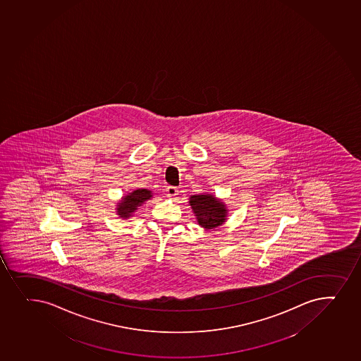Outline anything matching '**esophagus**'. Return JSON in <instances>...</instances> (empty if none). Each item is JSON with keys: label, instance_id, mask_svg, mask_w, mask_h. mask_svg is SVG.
<instances>
[{"label": "esophagus", "instance_id": "34e87169", "mask_svg": "<svg viewBox=\"0 0 361 361\" xmlns=\"http://www.w3.org/2000/svg\"><path fill=\"white\" fill-rule=\"evenodd\" d=\"M166 192H167V197H169V198H174L175 195H178V190L176 187L168 186Z\"/></svg>", "mask_w": 361, "mask_h": 361}]
</instances>
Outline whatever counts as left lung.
<instances>
[{"label":"left lung","mask_w":361,"mask_h":361,"mask_svg":"<svg viewBox=\"0 0 361 361\" xmlns=\"http://www.w3.org/2000/svg\"><path fill=\"white\" fill-rule=\"evenodd\" d=\"M190 204L197 216L199 225L205 229H214L225 221L226 209L223 202L211 194H199L190 198Z\"/></svg>","instance_id":"obj_1"}]
</instances>
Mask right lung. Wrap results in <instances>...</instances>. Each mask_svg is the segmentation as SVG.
Masks as SVG:
<instances>
[{
    "label": "right lung",
    "mask_w": 361,
    "mask_h": 361,
    "mask_svg": "<svg viewBox=\"0 0 361 361\" xmlns=\"http://www.w3.org/2000/svg\"><path fill=\"white\" fill-rule=\"evenodd\" d=\"M152 192L147 190H133L132 193H128L125 198H123L121 202L118 205V214L123 218H128L131 214L135 212L138 206L142 205L147 199L152 198Z\"/></svg>",
    "instance_id": "1"
}]
</instances>
